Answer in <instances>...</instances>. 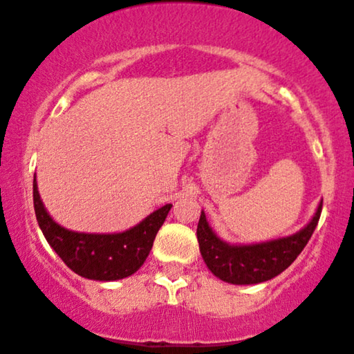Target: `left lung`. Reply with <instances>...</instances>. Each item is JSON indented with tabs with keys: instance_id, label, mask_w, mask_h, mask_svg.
<instances>
[{
	"instance_id": "1",
	"label": "left lung",
	"mask_w": 354,
	"mask_h": 354,
	"mask_svg": "<svg viewBox=\"0 0 354 354\" xmlns=\"http://www.w3.org/2000/svg\"><path fill=\"white\" fill-rule=\"evenodd\" d=\"M322 204L323 201L318 204L310 223L299 232L255 244H229L221 239L212 231L204 211H201L196 236L203 261L212 274L227 283L254 285L267 282L290 267L304 250L320 219Z\"/></svg>"
}]
</instances>
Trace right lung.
<instances>
[{
    "label": "right lung",
    "instance_id": "obj_1",
    "mask_svg": "<svg viewBox=\"0 0 354 354\" xmlns=\"http://www.w3.org/2000/svg\"><path fill=\"white\" fill-rule=\"evenodd\" d=\"M32 198L36 219L46 241L72 272L88 280L112 282L135 274L150 254L156 232L173 204H165L123 232L92 234L64 227L44 207L34 178Z\"/></svg>",
    "mask_w": 354,
    "mask_h": 354
}]
</instances>
